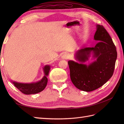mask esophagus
I'll use <instances>...</instances> for the list:
<instances>
[{
	"label": "esophagus",
	"instance_id": "obj_1",
	"mask_svg": "<svg viewBox=\"0 0 124 124\" xmlns=\"http://www.w3.org/2000/svg\"><path fill=\"white\" fill-rule=\"evenodd\" d=\"M62 59H67L69 58V55L67 54H63L62 56Z\"/></svg>",
	"mask_w": 124,
	"mask_h": 124
}]
</instances>
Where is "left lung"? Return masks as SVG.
<instances>
[{
    "label": "left lung",
    "mask_w": 124,
    "mask_h": 124,
    "mask_svg": "<svg viewBox=\"0 0 124 124\" xmlns=\"http://www.w3.org/2000/svg\"><path fill=\"white\" fill-rule=\"evenodd\" d=\"M93 39L98 42L95 47H85L76 52L74 58L79 62H68L73 84L77 88L87 92L100 87L110 79L117 58L116 47L103 26L96 25ZM91 55L94 61L85 64Z\"/></svg>",
    "instance_id": "8db88e82"
}]
</instances>
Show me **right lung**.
I'll list each match as a JSON object with an SVG mask.
<instances>
[{
    "label": "right lung",
    "instance_id": "obj_1",
    "mask_svg": "<svg viewBox=\"0 0 124 124\" xmlns=\"http://www.w3.org/2000/svg\"><path fill=\"white\" fill-rule=\"evenodd\" d=\"M51 69V66L46 65L43 68L44 76L42 79L36 82L29 83H20L16 81L11 80L12 83L20 91L26 95L35 94L42 92L46 88L47 83V78L48 73Z\"/></svg>",
    "mask_w": 124,
    "mask_h": 124
}]
</instances>
